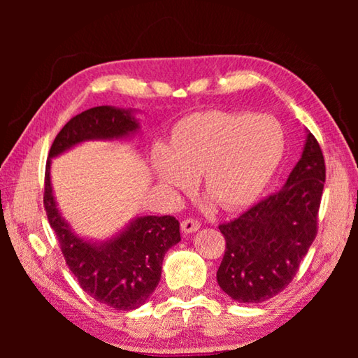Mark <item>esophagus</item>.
I'll return each mask as SVG.
<instances>
[{
  "label": "esophagus",
  "instance_id": "34e87169",
  "mask_svg": "<svg viewBox=\"0 0 358 358\" xmlns=\"http://www.w3.org/2000/svg\"><path fill=\"white\" fill-rule=\"evenodd\" d=\"M201 229V222L197 220H192V217H186L185 221H181V230H183L185 234H191V232H196V230Z\"/></svg>",
  "mask_w": 358,
  "mask_h": 358
}]
</instances>
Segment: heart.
Instances as JSON below:
<instances>
[{
	"label": "heart",
	"instance_id": "heart-1",
	"mask_svg": "<svg viewBox=\"0 0 358 358\" xmlns=\"http://www.w3.org/2000/svg\"><path fill=\"white\" fill-rule=\"evenodd\" d=\"M284 153L280 124L266 115L205 110L187 115L172 131L171 148L156 145L153 166L164 186L203 189L224 210L251 205L273 178Z\"/></svg>",
	"mask_w": 358,
	"mask_h": 358
}]
</instances>
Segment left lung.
I'll return each mask as SVG.
<instances>
[{"label":"left lung","instance_id":"8db88e82","mask_svg":"<svg viewBox=\"0 0 358 358\" xmlns=\"http://www.w3.org/2000/svg\"><path fill=\"white\" fill-rule=\"evenodd\" d=\"M325 183L320 145L308 132L301 159L282 189L220 226L226 250L217 284L240 303H262L282 292L317 235Z\"/></svg>","mask_w":358,"mask_h":358}]
</instances>
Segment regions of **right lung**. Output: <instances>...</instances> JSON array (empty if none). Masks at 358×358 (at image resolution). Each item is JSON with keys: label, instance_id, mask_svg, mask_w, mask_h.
I'll use <instances>...</instances> for the list:
<instances>
[{"label": "right lung", "instance_id": "add662e5", "mask_svg": "<svg viewBox=\"0 0 358 358\" xmlns=\"http://www.w3.org/2000/svg\"><path fill=\"white\" fill-rule=\"evenodd\" d=\"M137 126L128 110L108 106L88 108L63 126L48 157H55L85 141L126 137ZM44 208L66 265L80 287L96 301L118 311L136 310L148 300L161 280L167 250L181 240L180 222L173 216L137 217L120 235L102 245L78 238L59 215L53 199L50 159L45 166Z\"/></svg>", "mask_w": 358, "mask_h": 358}]
</instances>
